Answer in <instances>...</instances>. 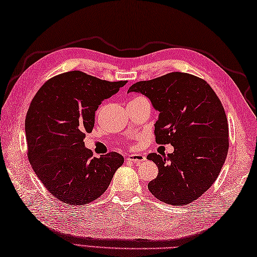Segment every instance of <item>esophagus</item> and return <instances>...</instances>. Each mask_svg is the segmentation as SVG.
<instances>
[{
    "label": "esophagus",
    "instance_id": "34e87169",
    "mask_svg": "<svg viewBox=\"0 0 257 257\" xmlns=\"http://www.w3.org/2000/svg\"><path fill=\"white\" fill-rule=\"evenodd\" d=\"M127 160L132 162H142L146 160V157L142 154H134V155H130L127 157Z\"/></svg>",
    "mask_w": 257,
    "mask_h": 257
}]
</instances>
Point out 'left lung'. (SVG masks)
<instances>
[{"mask_svg":"<svg viewBox=\"0 0 257 257\" xmlns=\"http://www.w3.org/2000/svg\"><path fill=\"white\" fill-rule=\"evenodd\" d=\"M127 92L152 101L159 112L156 143L174 147L167 156H147L159 170L148 183L150 193L174 206L201 197L218 178L229 149L226 112L216 92L204 79L180 72L139 81Z\"/></svg>","mask_w":257,"mask_h":257,"instance_id":"left-lung-1","label":"left lung"}]
</instances>
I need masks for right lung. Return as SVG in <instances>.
<instances>
[{
    "label": "right lung",
    "instance_id": "obj_1",
    "mask_svg": "<svg viewBox=\"0 0 257 257\" xmlns=\"http://www.w3.org/2000/svg\"><path fill=\"white\" fill-rule=\"evenodd\" d=\"M125 84L73 71L46 81L34 97L25 120L28 159L59 201L75 206L95 201L123 165V156L115 152L92 157L84 140L99 105Z\"/></svg>",
    "mask_w": 257,
    "mask_h": 257
}]
</instances>
